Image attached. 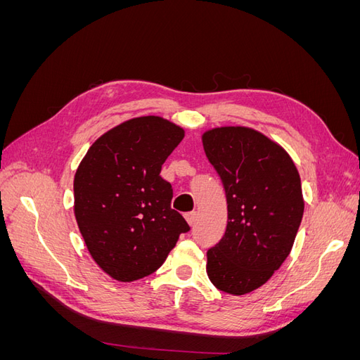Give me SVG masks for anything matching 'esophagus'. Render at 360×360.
I'll list each match as a JSON object with an SVG mask.
<instances>
[{"mask_svg":"<svg viewBox=\"0 0 360 360\" xmlns=\"http://www.w3.org/2000/svg\"><path fill=\"white\" fill-rule=\"evenodd\" d=\"M197 217H198V213H197V212H189V213L184 214V219H186V222H188L189 225H193L195 221H197Z\"/></svg>","mask_w":360,"mask_h":360,"instance_id":"esophagus-1","label":"esophagus"}]
</instances>
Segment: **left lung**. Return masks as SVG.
I'll list each match as a JSON object with an SVG mask.
<instances>
[{"instance_id": "obj_1", "label": "left lung", "mask_w": 360, "mask_h": 360, "mask_svg": "<svg viewBox=\"0 0 360 360\" xmlns=\"http://www.w3.org/2000/svg\"><path fill=\"white\" fill-rule=\"evenodd\" d=\"M201 139L228 205L225 234L207 250V276L217 290L243 296L291 252L304 209L300 176L287 151L252 127H213Z\"/></svg>"}]
</instances>
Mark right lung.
I'll use <instances>...</instances> for the list:
<instances>
[{"label":"right lung","instance_id":"obj_1","mask_svg":"<svg viewBox=\"0 0 360 360\" xmlns=\"http://www.w3.org/2000/svg\"><path fill=\"white\" fill-rule=\"evenodd\" d=\"M183 136L167 118H130L97 138L76 168V224L96 264L115 281L151 275L189 231L171 209V184L160 177Z\"/></svg>","mask_w":360,"mask_h":360}]
</instances>
